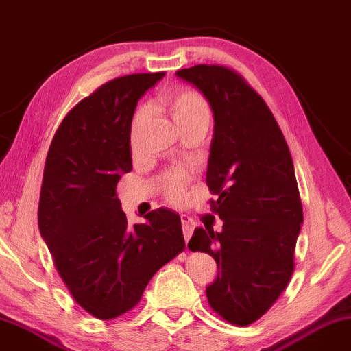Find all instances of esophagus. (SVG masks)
<instances>
[{"label": "esophagus", "instance_id": "34e87169", "mask_svg": "<svg viewBox=\"0 0 351 351\" xmlns=\"http://www.w3.org/2000/svg\"><path fill=\"white\" fill-rule=\"evenodd\" d=\"M181 223H182V234H184V239H186V241H189L191 237H192L193 228H195V222H193L189 216L182 214Z\"/></svg>", "mask_w": 351, "mask_h": 351}]
</instances>
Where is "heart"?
Returning a JSON list of instances; mask_svg holds the SVG:
<instances>
[{"mask_svg": "<svg viewBox=\"0 0 351 351\" xmlns=\"http://www.w3.org/2000/svg\"><path fill=\"white\" fill-rule=\"evenodd\" d=\"M160 106L170 114L176 128L182 130L193 124L209 123V106L200 93L192 90H175L162 96ZM149 118V108L142 107L135 113L132 123V142L143 129ZM187 176L181 171H169L162 176L160 186L165 197L173 203H181L186 198Z\"/></svg>", "mask_w": 351, "mask_h": 351, "instance_id": "obj_1", "label": "heart"}]
</instances>
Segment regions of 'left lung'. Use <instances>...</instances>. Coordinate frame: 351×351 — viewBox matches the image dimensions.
I'll return each mask as SVG.
<instances>
[{
	"label": "left lung",
	"mask_w": 351,
	"mask_h": 351,
	"mask_svg": "<svg viewBox=\"0 0 351 351\" xmlns=\"http://www.w3.org/2000/svg\"><path fill=\"white\" fill-rule=\"evenodd\" d=\"M176 75L213 110L206 184L223 222L221 232L195 228L187 245L217 263L206 287L213 311L247 326L269 311L295 269L302 205L291 154L271 110L238 72L198 64Z\"/></svg>",
	"instance_id": "8db88e82"
}]
</instances>
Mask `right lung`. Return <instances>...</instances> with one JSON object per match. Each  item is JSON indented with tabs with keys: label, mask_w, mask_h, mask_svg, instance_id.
<instances>
[{
	"label": "right lung",
	"mask_w": 351,
	"mask_h": 351,
	"mask_svg": "<svg viewBox=\"0 0 351 351\" xmlns=\"http://www.w3.org/2000/svg\"><path fill=\"white\" fill-rule=\"evenodd\" d=\"M164 75H124L97 88L66 114L47 154L40 234L67 290L101 320L137 306L151 277L186 245L173 209H154L132 227L117 195L132 170L135 107Z\"/></svg>",
	"instance_id": "add662e5"
}]
</instances>
